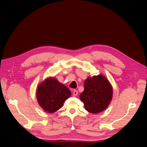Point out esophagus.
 Returning <instances> with one entry per match:
<instances>
[{"label": "esophagus", "instance_id": "34e87169", "mask_svg": "<svg viewBox=\"0 0 147 147\" xmlns=\"http://www.w3.org/2000/svg\"><path fill=\"white\" fill-rule=\"evenodd\" d=\"M72 94H73V96H76L78 95V92L77 90H74Z\"/></svg>", "mask_w": 147, "mask_h": 147}]
</instances>
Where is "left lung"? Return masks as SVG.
Wrapping results in <instances>:
<instances>
[{
  "label": "left lung",
  "instance_id": "8db88e82",
  "mask_svg": "<svg viewBox=\"0 0 147 147\" xmlns=\"http://www.w3.org/2000/svg\"><path fill=\"white\" fill-rule=\"evenodd\" d=\"M113 89L102 75L88 77L84 82V91L80 95L84 108L91 113H97L107 108L112 99Z\"/></svg>",
  "mask_w": 147,
  "mask_h": 147
}]
</instances>
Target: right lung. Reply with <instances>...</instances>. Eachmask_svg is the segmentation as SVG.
<instances>
[{
    "label": "right lung",
    "instance_id": "right-lung-1",
    "mask_svg": "<svg viewBox=\"0 0 147 147\" xmlns=\"http://www.w3.org/2000/svg\"><path fill=\"white\" fill-rule=\"evenodd\" d=\"M37 99L40 106L48 113H54L63 106L71 92L55 78H48L37 89Z\"/></svg>",
    "mask_w": 147,
    "mask_h": 147
}]
</instances>
